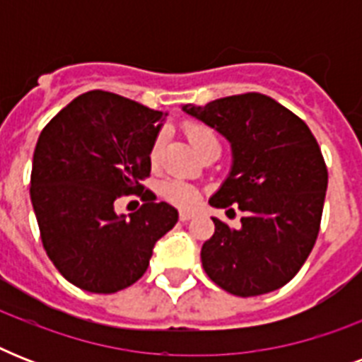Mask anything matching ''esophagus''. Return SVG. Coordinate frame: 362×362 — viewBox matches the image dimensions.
<instances>
[{
	"instance_id": "esophagus-1",
	"label": "esophagus",
	"mask_w": 362,
	"mask_h": 362,
	"mask_svg": "<svg viewBox=\"0 0 362 362\" xmlns=\"http://www.w3.org/2000/svg\"><path fill=\"white\" fill-rule=\"evenodd\" d=\"M193 218V212H187V210H180V220L187 221Z\"/></svg>"
}]
</instances>
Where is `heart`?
I'll return each instance as SVG.
<instances>
[{"instance_id": "1", "label": "heart", "mask_w": 362, "mask_h": 362, "mask_svg": "<svg viewBox=\"0 0 362 362\" xmlns=\"http://www.w3.org/2000/svg\"><path fill=\"white\" fill-rule=\"evenodd\" d=\"M184 133H186L187 141L192 144L199 153L206 150L209 146H220L218 144V139H216L214 131L210 129L209 125L201 124V122H187L184 125ZM161 136H156L150 146V161L153 165L158 163L159 153H161ZM159 193L161 197L167 201V203L175 204V206H180V209H193L195 204L199 203V192L197 187L187 184L184 180H178V178H167V180L161 182L159 186Z\"/></svg>"}]
</instances>
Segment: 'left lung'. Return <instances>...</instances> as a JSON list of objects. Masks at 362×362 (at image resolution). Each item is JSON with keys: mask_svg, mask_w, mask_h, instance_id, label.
<instances>
[{"mask_svg": "<svg viewBox=\"0 0 362 362\" xmlns=\"http://www.w3.org/2000/svg\"><path fill=\"white\" fill-rule=\"evenodd\" d=\"M182 109L231 142V173L209 203L244 212L240 229L212 218L214 235L201 250L204 272L237 297L280 289L320 235L329 182L320 144L297 115L263 93Z\"/></svg>", "mask_w": 362, "mask_h": 362, "instance_id": "left-lung-1", "label": "left lung"}]
</instances>
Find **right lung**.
I'll return each instance as SVG.
<instances>
[{"label": "right lung", "instance_id": "add662e5", "mask_svg": "<svg viewBox=\"0 0 362 362\" xmlns=\"http://www.w3.org/2000/svg\"><path fill=\"white\" fill-rule=\"evenodd\" d=\"M165 112L93 90L73 99L39 135L31 167V204L45 252L73 286L116 293L146 272L156 242L178 210L156 203L141 182ZM135 192L143 206L125 218L114 201Z\"/></svg>", "mask_w": 362, "mask_h": 362}]
</instances>
